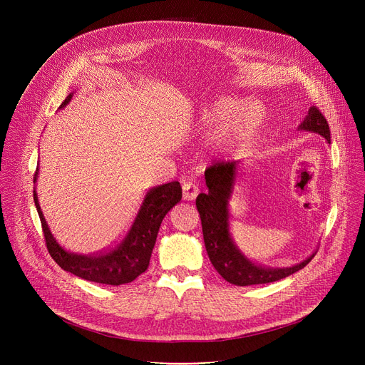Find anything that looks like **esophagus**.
Here are the masks:
<instances>
[{"mask_svg": "<svg viewBox=\"0 0 365 365\" xmlns=\"http://www.w3.org/2000/svg\"><path fill=\"white\" fill-rule=\"evenodd\" d=\"M182 190H183V200L186 201H192L197 198V195L200 194V187L194 180H186L182 185Z\"/></svg>", "mask_w": 365, "mask_h": 365, "instance_id": "34e87169", "label": "esophagus"}]
</instances>
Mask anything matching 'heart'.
I'll use <instances>...</instances> for the list:
<instances>
[{
  "label": "heart",
  "instance_id": "heart-1",
  "mask_svg": "<svg viewBox=\"0 0 365 365\" xmlns=\"http://www.w3.org/2000/svg\"><path fill=\"white\" fill-rule=\"evenodd\" d=\"M235 108V99L222 98L202 105L200 110V120L207 127L219 125L227 121L226 123L224 122L225 124L217 131L215 138L217 145H229L240 139L248 128H252L259 121L262 115L260 106L256 103L245 105L234 113Z\"/></svg>",
  "mask_w": 365,
  "mask_h": 365
}]
</instances>
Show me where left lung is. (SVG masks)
I'll list each match as a JSON object with an SVG mask.
<instances>
[{
    "label": "left lung",
    "instance_id": "1",
    "mask_svg": "<svg viewBox=\"0 0 365 365\" xmlns=\"http://www.w3.org/2000/svg\"><path fill=\"white\" fill-rule=\"evenodd\" d=\"M297 130L317 133L331 143L329 123L315 106L309 108L308 115L300 123ZM240 163L241 161L217 163L208 167L204 173L208 190L205 194H200L197 197V208L201 217L204 244L210 262L223 277V279L241 287L267 284L293 275L294 272L303 269L312 260L317 252L297 264L289 267H269L248 259L240 250L231 235L229 200L234 194Z\"/></svg>",
    "mask_w": 365,
    "mask_h": 365
}]
</instances>
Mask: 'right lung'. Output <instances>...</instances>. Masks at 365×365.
I'll list each match as a JSON object with an SVG mask.
<instances>
[{"mask_svg": "<svg viewBox=\"0 0 365 365\" xmlns=\"http://www.w3.org/2000/svg\"><path fill=\"white\" fill-rule=\"evenodd\" d=\"M72 96L73 93L62 102L59 109L71 102ZM36 179L38 168L34 183H36ZM180 200L182 186L179 182H170L149 189L124 238L109 250L86 255L66 248L54 238L38 202L36 190L34 189V201L43 225L47 250L54 262L66 272L87 281L108 285L131 282L148 269L161 222Z\"/></svg>", "mask_w": 365, "mask_h": 365, "instance_id": "obj_1", "label": "right lung"}]
</instances>
